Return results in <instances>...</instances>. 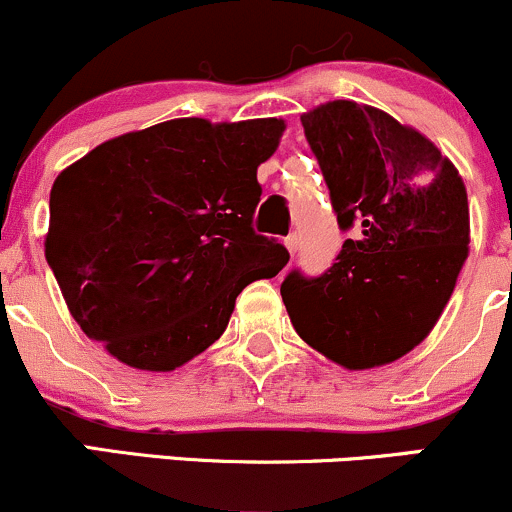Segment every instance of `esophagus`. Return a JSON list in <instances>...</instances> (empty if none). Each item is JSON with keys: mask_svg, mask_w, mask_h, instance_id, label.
I'll return each mask as SVG.
<instances>
[{"mask_svg": "<svg viewBox=\"0 0 512 512\" xmlns=\"http://www.w3.org/2000/svg\"><path fill=\"white\" fill-rule=\"evenodd\" d=\"M284 245H286V250L291 252V255H296V250H298V236H289L284 240Z\"/></svg>", "mask_w": 512, "mask_h": 512, "instance_id": "esophagus-1", "label": "esophagus"}]
</instances>
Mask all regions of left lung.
Masks as SVG:
<instances>
[{
    "label": "left lung",
    "instance_id": "8db88e82",
    "mask_svg": "<svg viewBox=\"0 0 512 512\" xmlns=\"http://www.w3.org/2000/svg\"><path fill=\"white\" fill-rule=\"evenodd\" d=\"M339 228L317 279L281 284L293 330L349 370L385 366L436 327L469 255V202L448 156L385 110L330 101L301 115Z\"/></svg>",
    "mask_w": 512,
    "mask_h": 512
}]
</instances>
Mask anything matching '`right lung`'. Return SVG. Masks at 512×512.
Returning <instances> with one entry per match:
<instances>
[{"label": "right lung", "instance_id": "obj_1", "mask_svg": "<svg viewBox=\"0 0 512 512\" xmlns=\"http://www.w3.org/2000/svg\"><path fill=\"white\" fill-rule=\"evenodd\" d=\"M276 117H178L108 139L57 175L45 257L69 313L129 368L168 373L209 349L238 293L289 262L252 231Z\"/></svg>", "mask_w": 512, "mask_h": 512}]
</instances>
